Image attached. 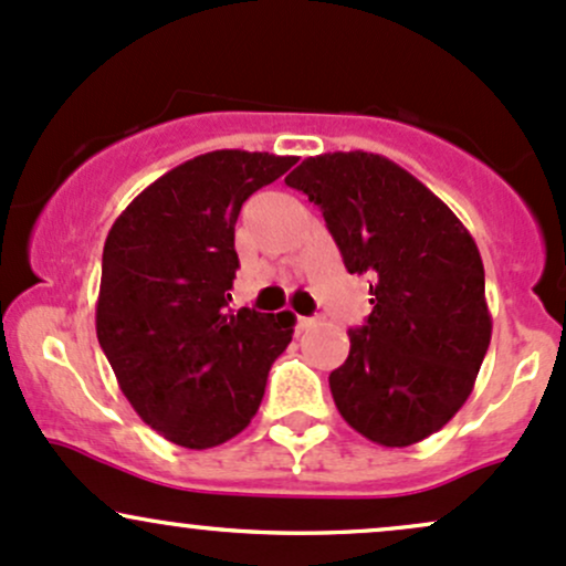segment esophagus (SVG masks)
I'll use <instances>...</instances> for the list:
<instances>
[{
    "label": "esophagus",
    "instance_id": "1",
    "mask_svg": "<svg viewBox=\"0 0 566 566\" xmlns=\"http://www.w3.org/2000/svg\"><path fill=\"white\" fill-rule=\"evenodd\" d=\"M315 317H307V315H300L296 317V334H302V332H310V328L315 326Z\"/></svg>",
    "mask_w": 566,
    "mask_h": 566
}]
</instances>
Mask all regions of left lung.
Segmentation results:
<instances>
[{
    "instance_id": "8db88e82",
    "label": "left lung",
    "mask_w": 566,
    "mask_h": 566,
    "mask_svg": "<svg viewBox=\"0 0 566 566\" xmlns=\"http://www.w3.org/2000/svg\"><path fill=\"white\" fill-rule=\"evenodd\" d=\"M285 184L321 208L347 272L371 277V315L347 332L350 355L328 377L339 415L379 447L438 433L473 392L492 339L471 232L374 151L307 157Z\"/></svg>"
}]
</instances>
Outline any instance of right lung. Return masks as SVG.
<instances>
[{
    "label": "right lung",
    "instance_id": "obj_1",
    "mask_svg": "<svg viewBox=\"0 0 566 566\" xmlns=\"http://www.w3.org/2000/svg\"><path fill=\"white\" fill-rule=\"evenodd\" d=\"M296 157L216 149L176 165L117 216L104 243L95 334L136 415L176 447L249 428L296 317L232 313L234 221Z\"/></svg>",
    "mask_w": 566,
    "mask_h": 566
}]
</instances>
